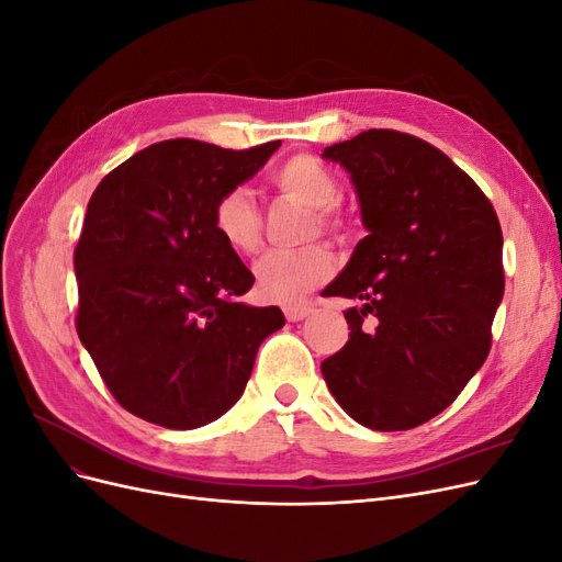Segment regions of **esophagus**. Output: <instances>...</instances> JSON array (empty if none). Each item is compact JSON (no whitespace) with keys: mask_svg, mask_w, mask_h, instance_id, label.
<instances>
[{"mask_svg":"<svg viewBox=\"0 0 562 562\" xmlns=\"http://www.w3.org/2000/svg\"><path fill=\"white\" fill-rule=\"evenodd\" d=\"M312 312H314L312 304H285V307H283L285 318L293 321V323H295V321H302V318H307Z\"/></svg>","mask_w":562,"mask_h":562,"instance_id":"obj_1","label":"esophagus"}]
</instances>
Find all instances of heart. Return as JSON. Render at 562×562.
I'll use <instances>...</instances> for the list:
<instances>
[{
  "instance_id": "b5f03b06",
  "label": "heart",
  "mask_w": 562,
  "mask_h": 562,
  "mask_svg": "<svg viewBox=\"0 0 562 562\" xmlns=\"http://www.w3.org/2000/svg\"><path fill=\"white\" fill-rule=\"evenodd\" d=\"M277 190L302 206L312 209V232H328L337 239H347L349 225L333 206L339 196V184L326 166L314 157L297 155L281 164L271 176ZM215 232L232 250L250 255L262 246V220L252 196L244 187H234L217 199L213 211ZM335 269V258L326 244H312L300 250H271L255 262V281L267 300L295 302L307 295Z\"/></svg>"
}]
</instances>
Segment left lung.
I'll return each mask as SVG.
<instances>
[{
  "label": "left lung",
  "mask_w": 562,
  "mask_h": 562,
  "mask_svg": "<svg viewBox=\"0 0 562 562\" xmlns=\"http://www.w3.org/2000/svg\"><path fill=\"white\" fill-rule=\"evenodd\" d=\"M351 178L368 236L323 297H351L347 345L321 363L342 411L405 431L459 396L504 297L502 227L462 168L415 135L370 128L323 149Z\"/></svg>",
  "instance_id": "obj_1"
}]
</instances>
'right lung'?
<instances>
[{"label":"right lung","instance_id":"obj_1","mask_svg":"<svg viewBox=\"0 0 562 562\" xmlns=\"http://www.w3.org/2000/svg\"><path fill=\"white\" fill-rule=\"evenodd\" d=\"M281 140L244 151L176 138L116 166L89 201L75 277L77 333L119 405L166 429H196L241 398L279 307H250L255 277L215 232L225 192Z\"/></svg>","mask_w":562,"mask_h":562}]
</instances>
